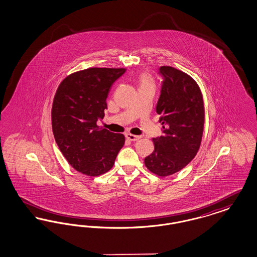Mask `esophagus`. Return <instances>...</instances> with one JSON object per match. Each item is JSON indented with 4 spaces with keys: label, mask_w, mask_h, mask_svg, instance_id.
<instances>
[{
    "label": "esophagus",
    "mask_w": 257,
    "mask_h": 257,
    "mask_svg": "<svg viewBox=\"0 0 257 257\" xmlns=\"http://www.w3.org/2000/svg\"><path fill=\"white\" fill-rule=\"evenodd\" d=\"M125 137H126V139L127 140H129V141H132V142H136V141H139L142 137L141 136H136V135L132 134H126L125 135Z\"/></svg>",
    "instance_id": "34e87169"
}]
</instances>
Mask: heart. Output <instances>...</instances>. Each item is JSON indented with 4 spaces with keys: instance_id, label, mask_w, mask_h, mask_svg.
Returning <instances> with one entry per match:
<instances>
[{
    "instance_id": "heart-1",
    "label": "heart",
    "mask_w": 257,
    "mask_h": 257,
    "mask_svg": "<svg viewBox=\"0 0 257 257\" xmlns=\"http://www.w3.org/2000/svg\"><path fill=\"white\" fill-rule=\"evenodd\" d=\"M138 83L141 87H154V81L149 74L143 72L138 76Z\"/></svg>"
}]
</instances>
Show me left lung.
<instances>
[{
    "instance_id": "left-lung-1",
    "label": "left lung",
    "mask_w": 257,
    "mask_h": 257,
    "mask_svg": "<svg viewBox=\"0 0 257 257\" xmlns=\"http://www.w3.org/2000/svg\"><path fill=\"white\" fill-rule=\"evenodd\" d=\"M164 78L156 111L161 114L164 135L154 138V150L145 158L152 173L166 177L184 169L200 147L205 111L201 90L187 73L161 66Z\"/></svg>"
}]
</instances>
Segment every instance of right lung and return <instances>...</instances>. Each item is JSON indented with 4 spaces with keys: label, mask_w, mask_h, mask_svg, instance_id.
<instances>
[{
    "label": "right lung",
    "mask_w": 257,
    "mask_h": 257,
    "mask_svg": "<svg viewBox=\"0 0 257 257\" xmlns=\"http://www.w3.org/2000/svg\"><path fill=\"white\" fill-rule=\"evenodd\" d=\"M125 68L91 67L68 75L52 106V128L60 150L76 171L98 176L112 168L122 148V134L98 126L104 117L110 86Z\"/></svg>",
    "instance_id": "obj_1"
}]
</instances>
